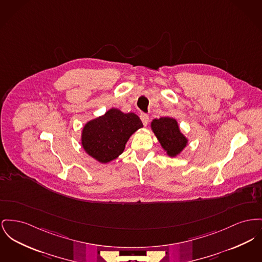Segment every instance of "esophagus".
<instances>
[{
    "label": "esophagus",
    "mask_w": 262,
    "mask_h": 262,
    "mask_svg": "<svg viewBox=\"0 0 262 262\" xmlns=\"http://www.w3.org/2000/svg\"><path fill=\"white\" fill-rule=\"evenodd\" d=\"M139 117H140V120H141V122H142L144 125H146L148 123L149 118H148V116L146 114H140Z\"/></svg>",
    "instance_id": "1"
}]
</instances>
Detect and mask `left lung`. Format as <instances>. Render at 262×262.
Instances as JSON below:
<instances>
[{"label": "left lung", "instance_id": "1", "mask_svg": "<svg viewBox=\"0 0 262 262\" xmlns=\"http://www.w3.org/2000/svg\"><path fill=\"white\" fill-rule=\"evenodd\" d=\"M150 128L160 143L162 149L169 157H176L188 145L189 139L181 132L178 122L170 117L154 119Z\"/></svg>", "mask_w": 262, "mask_h": 262}]
</instances>
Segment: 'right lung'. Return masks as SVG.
<instances>
[{"label":"right lung","instance_id":"right-lung-1","mask_svg":"<svg viewBox=\"0 0 262 262\" xmlns=\"http://www.w3.org/2000/svg\"><path fill=\"white\" fill-rule=\"evenodd\" d=\"M143 124L135 113L111 108L104 115L88 121L81 133L84 151L106 164L123 154L129 138Z\"/></svg>","mask_w":262,"mask_h":262}]
</instances>
